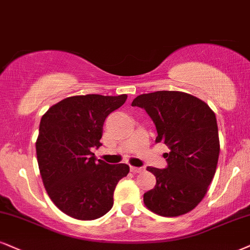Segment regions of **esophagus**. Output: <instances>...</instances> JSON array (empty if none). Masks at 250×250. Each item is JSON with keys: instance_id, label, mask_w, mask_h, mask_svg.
Returning <instances> with one entry per match:
<instances>
[{"instance_id": "obj_1", "label": "esophagus", "mask_w": 250, "mask_h": 250, "mask_svg": "<svg viewBox=\"0 0 250 250\" xmlns=\"http://www.w3.org/2000/svg\"><path fill=\"white\" fill-rule=\"evenodd\" d=\"M145 169L143 167H131V171L134 172V174H138V172H143Z\"/></svg>"}]
</instances>
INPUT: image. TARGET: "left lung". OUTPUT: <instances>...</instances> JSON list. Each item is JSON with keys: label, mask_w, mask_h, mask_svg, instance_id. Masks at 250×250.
<instances>
[{"label": "left lung", "mask_w": 250, "mask_h": 250, "mask_svg": "<svg viewBox=\"0 0 250 250\" xmlns=\"http://www.w3.org/2000/svg\"><path fill=\"white\" fill-rule=\"evenodd\" d=\"M132 106L146 110L155 124L156 143L170 149L165 169L148 167L156 184L144 195L146 208L177 217L196 208L213 180L220 144L217 118L205 102L181 91H155L135 97Z\"/></svg>", "instance_id": "8db88e82"}]
</instances>
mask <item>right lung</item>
Here are the masks:
<instances>
[{
    "label": "right lung",
    "mask_w": 250,
    "mask_h": 250,
    "mask_svg": "<svg viewBox=\"0 0 250 250\" xmlns=\"http://www.w3.org/2000/svg\"><path fill=\"white\" fill-rule=\"evenodd\" d=\"M127 95L64 98L42 117L36 143L42 183L59 210L79 220L103 217L113 205L117 183L130 171L125 163L97 160L105 118Z\"/></svg>",
    "instance_id": "1"
}]
</instances>
